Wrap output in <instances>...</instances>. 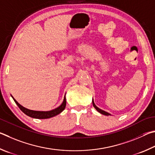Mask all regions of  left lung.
<instances>
[{"label": "left lung", "mask_w": 155, "mask_h": 155, "mask_svg": "<svg viewBox=\"0 0 155 155\" xmlns=\"http://www.w3.org/2000/svg\"><path fill=\"white\" fill-rule=\"evenodd\" d=\"M93 106H94V107L95 108V109L97 110V111H98V112H99V113H101V114H103V115H105V116H110L111 114L110 113H108V112H105V111H104V110H101L100 109V108H99L98 107H97L96 106V105L94 104V101H93Z\"/></svg>", "instance_id": "8db88e82"}]
</instances>
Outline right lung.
<instances>
[{
  "label": "right lung",
  "instance_id": "add662e5",
  "mask_svg": "<svg viewBox=\"0 0 155 155\" xmlns=\"http://www.w3.org/2000/svg\"><path fill=\"white\" fill-rule=\"evenodd\" d=\"M12 98L13 99V100H14L15 104L18 105L19 108H20V109L26 115L34 118H38V119L50 118L51 117H54V116L59 114L60 113H61L62 111L64 110L65 107H66V97H65V95L64 97V100L63 101H62V104L60 105L59 107L50 111H35V110H28L27 109V108L23 107L22 105H21L14 98H13V97Z\"/></svg>",
  "mask_w": 155,
  "mask_h": 155
}]
</instances>
